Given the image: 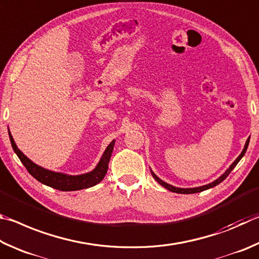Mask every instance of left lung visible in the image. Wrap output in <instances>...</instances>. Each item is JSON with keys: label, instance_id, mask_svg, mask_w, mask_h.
Segmentation results:
<instances>
[{"label": "left lung", "instance_id": "8db88e82", "mask_svg": "<svg viewBox=\"0 0 259 259\" xmlns=\"http://www.w3.org/2000/svg\"><path fill=\"white\" fill-rule=\"evenodd\" d=\"M249 140H250V138H248V140L246 141V144H244V148H243L242 152L240 153V156L237 158V159H235V160L232 162V165H231V166L229 167V168L225 170V173H224V174H222L219 179L215 180L214 182H211V183H209V184L202 185V187H198V188H189V189L176 188V187H173V185H170V184H168V183L164 182V181H162V180H160V179L158 178V176H157L155 173H153L152 170H151V175L153 176V179H155L158 183H159L160 185H162V187H164V188H166L167 190H169V191H171V192H175V193H182V194H191V193H198V192L205 191V190H208V189H210V188H214V187H216V185H219L221 182H223V181H224L226 178H228L229 174L231 173V171H232V169L234 168V167L238 165V162H239L240 160H241V158L244 156V153H246V151H247V148H248V144H249Z\"/></svg>", "mask_w": 259, "mask_h": 259}]
</instances>
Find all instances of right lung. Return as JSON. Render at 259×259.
<instances>
[{
    "label": "right lung",
    "instance_id": "obj_1",
    "mask_svg": "<svg viewBox=\"0 0 259 259\" xmlns=\"http://www.w3.org/2000/svg\"><path fill=\"white\" fill-rule=\"evenodd\" d=\"M9 137H10L13 150H15L16 155L26 167V169L28 170V173L33 176L34 179L37 180L38 182L48 185V187H51L53 189L60 190V191H76V190H83L94 187V185L101 182L107 174L108 164L109 160H110L113 146H115V140H113V141L110 142V144L107 147L106 150H104L101 159H100L97 167H95L92 171L81 175H68L63 173H58V171L45 169L43 167L36 165L35 162L31 161L29 158H27L24 153L18 149L10 131H9Z\"/></svg>",
    "mask_w": 259,
    "mask_h": 259
}]
</instances>
